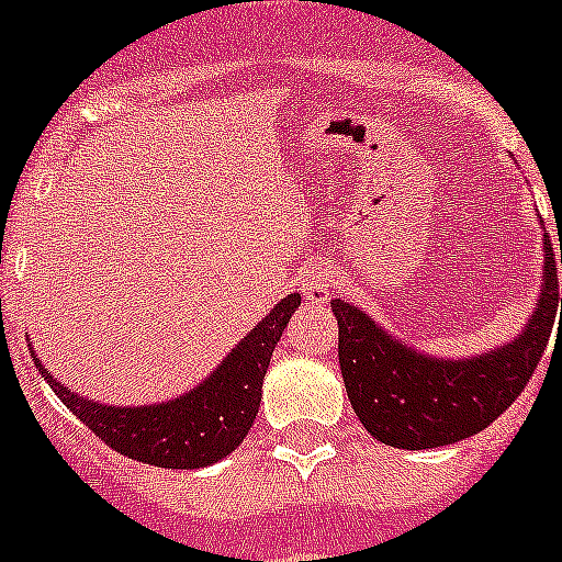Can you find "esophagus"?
Listing matches in <instances>:
<instances>
[{
    "label": "esophagus",
    "mask_w": 562,
    "mask_h": 562,
    "mask_svg": "<svg viewBox=\"0 0 562 562\" xmlns=\"http://www.w3.org/2000/svg\"><path fill=\"white\" fill-rule=\"evenodd\" d=\"M333 274H329V269H324V266L305 271V277H302V296L316 302V305H322V302H327V299L333 296Z\"/></svg>",
    "instance_id": "34e87169"
}]
</instances>
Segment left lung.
<instances>
[{"instance_id":"left-lung-1","label":"left lung","mask_w":562,"mask_h":562,"mask_svg":"<svg viewBox=\"0 0 562 562\" xmlns=\"http://www.w3.org/2000/svg\"><path fill=\"white\" fill-rule=\"evenodd\" d=\"M558 305L562 316L558 257L547 227L543 282L532 316L516 338L482 355L438 358L422 352L358 305L335 299L340 374L360 424L385 447L411 452L449 447L482 432L527 387L549 344Z\"/></svg>"}]
</instances>
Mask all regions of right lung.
<instances>
[{
  "label": "right lung",
  "instance_id": "right-lung-1",
  "mask_svg": "<svg viewBox=\"0 0 562 562\" xmlns=\"http://www.w3.org/2000/svg\"><path fill=\"white\" fill-rule=\"evenodd\" d=\"M299 305L302 296L288 293L196 387L155 405H104L88 400L52 376L38 355L30 352L57 400L71 407L110 449L157 469H204L244 443L260 407L271 352Z\"/></svg>",
  "mask_w": 562,
  "mask_h": 562
}]
</instances>
